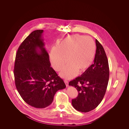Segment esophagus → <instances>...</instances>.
<instances>
[{
	"label": "esophagus",
	"mask_w": 129,
	"mask_h": 129,
	"mask_svg": "<svg viewBox=\"0 0 129 129\" xmlns=\"http://www.w3.org/2000/svg\"><path fill=\"white\" fill-rule=\"evenodd\" d=\"M64 82H65V84H66V86H68V85H69V82H68V81L67 80H64Z\"/></svg>",
	"instance_id": "1"
}]
</instances>
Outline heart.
I'll use <instances>...</instances> for the list:
<instances>
[{
    "instance_id": "b5f03b06",
    "label": "heart",
    "mask_w": 129,
    "mask_h": 129,
    "mask_svg": "<svg viewBox=\"0 0 129 129\" xmlns=\"http://www.w3.org/2000/svg\"><path fill=\"white\" fill-rule=\"evenodd\" d=\"M96 51V45L91 37L74 35L65 38L50 53V60L54 69L59 71L64 78L72 79L77 72L82 73L90 66Z\"/></svg>"
}]
</instances>
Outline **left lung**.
<instances>
[{
  "instance_id": "1",
  "label": "left lung",
  "mask_w": 129,
  "mask_h": 129,
  "mask_svg": "<svg viewBox=\"0 0 129 129\" xmlns=\"http://www.w3.org/2000/svg\"><path fill=\"white\" fill-rule=\"evenodd\" d=\"M96 51L94 63L86 71L69 82L78 92L72 100L74 108L81 112H88L96 108L104 98L109 77L108 62L104 49L96 40Z\"/></svg>"
}]
</instances>
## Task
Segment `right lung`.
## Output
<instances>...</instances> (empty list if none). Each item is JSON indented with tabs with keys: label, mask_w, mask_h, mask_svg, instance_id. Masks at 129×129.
<instances>
[{
	"label": "right lung",
	"mask_w": 129,
	"mask_h": 129,
	"mask_svg": "<svg viewBox=\"0 0 129 129\" xmlns=\"http://www.w3.org/2000/svg\"><path fill=\"white\" fill-rule=\"evenodd\" d=\"M43 32V30L33 31L21 43L14 69L19 94L26 104L37 108L48 106L55 93L66 88L63 80L51 67Z\"/></svg>",
	"instance_id": "add662e5"
}]
</instances>
